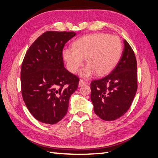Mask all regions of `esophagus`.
<instances>
[{
  "label": "esophagus",
  "mask_w": 158,
  "mask_h": 158,
  "mask_svg": "<svg viewBox=\"0 0 158 158\" xmlns=\"http://www.w3.org/2000/svg\"><path fill=\"white\" fill-rule=\"evenodd\" d=\"M85 84V80H80L78 85H79V86L80 87V86H82V85H84Z\"/></svg>",
  "instance_id": "1"
}]
</instances>
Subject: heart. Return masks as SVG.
I'll use <instances>...</instances> for the list:
<instances>
[{
	"label": "heart",
	"instance_id": "b5f03b06",
	"mask_svg": "<svg viewBox=\"0 0 158 158\" xmlns=\"http://www.w3.org/2000/svg\"><path fill=\"white\" fill-rule=\"evenodd\" d=\"M123 44L117 36L107 33H94L76 40L73 49L63 50V56L69 70L77 73L84 64V59L88 64L80 75L88 78L96 73L102 76L109 74L121 59Z\"/></svg>",
	"mask_w": 158,
	"mask_h": 158
}]
</instances>
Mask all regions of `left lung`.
Returning a JSON list of instances; mask_svg holds the SVG:
<instances>
[{
	"instance_id": "8db88e82",
	"label": "left lung",
	"mask_w": 158,
	"mask_h": 158,
	"mask_svg": "<svg viewBox=\"0 0 158 158\" xmlns=\"http://www.w3.org/2000/svg\"><path fill=\"white\" fill-rule=\"evenodd\" d=\"M122 56L111 73L90 84L94 111L104 121L122 117L130 108L137 91V63L128 43L124 40Z\"/></svg>"
}]
</instances>
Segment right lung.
Wrapping results in <instances>:
<instances>
[{"label": "right lung", "mask_w": 158, "mask_h": 158, "mask_svg": "<svg viewBox=\"0 0 158 158\" xmlns=\"http://www.w3.org/2000/svg\"><path fill=\"white\" fill-rule=\"evenodd\" d=\"M74 31H48L33 43L21 68L22 95L37 121L54 125L68 111L69 98L77 89L79 78L64 66L63 50Z\"/></svg>", "instance_id": "right-lung-1"}]
</instances>
